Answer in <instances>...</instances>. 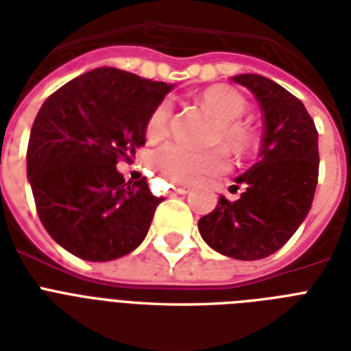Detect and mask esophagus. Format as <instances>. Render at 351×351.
Here are the masks:
<instances>
[{"mask_svg": "<svg viewBox=\"0 0 351 351\" xmlns=\"http://www.w3.org/2000/svg\"><path fill=\"white\" fill-rule=\"evenodd\" d=\"M173 191L178 193V195H186L189 191V186H173Z\"/></svg>", "mask_w": 351, "mask_h": 351, "instance_id": "esophagus-1", "label": "esophagus"}]
</instances>
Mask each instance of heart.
Instances as JSON below:
<instances>
[{"label": "heart", "instance_id": "obj_1", "mask_svg": "<svg viewBox=\"0 0 351 351\" xmlns=\"http://www.w3.org/2000/svg\"><path fill=\"white\" fill-rule=\"evenodd\" d=\"M200 100L217 117L213 142H220L233 153H244L255 142V134L240 120L245 112V100L228 85H213L202 93ZM173 106L162 100L154 107L147 120V136H164L169 129ZM153 167L160 175L175 184L195 182L224 173L228 156L220 147L209 151H193L182 143H165L153 154Z\"/></svg>", "mask_w": 351, "mask_h": 351}]
</instances>
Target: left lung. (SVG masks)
<instances>
[{
    "mask_svg": "<svg viewBox=\"0 0 351 351\" xmlns=\"http://www.w3.org/2000/svg\"><path fill=\"white\" fill-rule=\"evenodd\" d=\"M255 95L264 117L258 162L234 178L244 186L230 202L198 220L209 247L239 261H258L278 251L308 217L319 178L317 129L304 104L261 74L231 78Z\"/></svg>",
    "mask_w": 351,
    "mask_h": 351,
    "instance_id": "left-lung-1",
    "label": "left lung"
}]
</instances>
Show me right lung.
<instances>
[{"label": "right lung", "mask_w": 351, "mask_h": 351, "mask_svg": "<svg viewBox=\"0 0 351 351\" xmlns=\"http://www.w3.org/2000/svg\"><path fill=\"white\" fill-rule=\"evenodd\" d=\"M173 87L100 67L71 80L41 106L27 176L41 224L63 250L107 262L142 244L164 198L149 191L145 178L123 180L117 164L145 143L149 114Z\"/></svg>", "instance_id": "right-lung-1"}]
</instances>
